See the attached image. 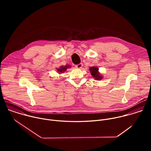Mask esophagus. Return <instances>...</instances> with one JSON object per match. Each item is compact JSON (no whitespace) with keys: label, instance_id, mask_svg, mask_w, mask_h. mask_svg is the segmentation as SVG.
<instances>
[{"label":"esophagus","instance_id":"obj_1","mask_svg":"<svg viewBox=\"0 0 151 151\" xmlns=\"http://www.w3.org/2000/svg\"><path fill=\"white\" fill-rule=\"evenodd\" d=\"M82 66H83V64H82V63H79V64H77V65H76L75 67H76V68H78V69H81L82 67Z\"/></svg>","mask_w":151,"mask_h":151}]
</instances>
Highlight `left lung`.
I'll return each instance as SVG.
<instances>
[{
	"mask_svg": "<svg viewBox=\"0 0 151 151\" xmlns=\"http://www.w3.org/2000/svg\"><path fill=\"white\" fill-rule=\"evenodd\" d=\"M90 72L92 76L96 80H101L103 78V76L99 72V68L96 66H93L90 68Z\"/></svg>",
	"mask_w": 151,
	"mask_h": 151,
	"instance_id": "1",
	"label": "left lung"
}]
</instances>
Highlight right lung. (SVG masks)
Instances as JSON below:
<instances>
[{"mask_svg":"<svg viewBox=\"0 0 151 151\" xmlns=\"http://www.w3.org/2000/svg\"><path fill=\"white\" fill-rule=\"evenodd\" d=\"M70 68V65H66L65 66H61L59 69H57V72L59 73H64V72H65L66 70V69L68 68Z\"/></svg>","mask_w":151,"mask_h":151,"instance_id":"obj_1","label":"right lung"}]
</instances>
